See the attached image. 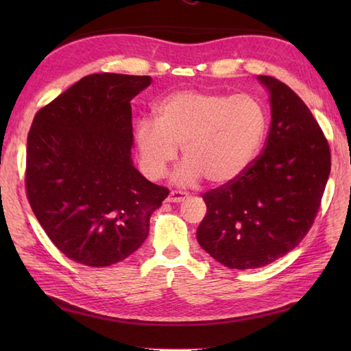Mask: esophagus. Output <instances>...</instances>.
<instances>
[{
	"label": "esophagus",
	"mask_w": 351,
	"mask_h": 351,
	"mask_svg": "<svg viewBox=\"0 0 351 351\" xmlns=\"http://www.w3.org/2000/svg\"><path fill=\"white\" fill-rule=\"evenodd\" d=\"M187 198V192H184V190H171L170 195H169V201L170 203H181Z\"/></svg>",
	"instance_id": "1"
}]
</instances>
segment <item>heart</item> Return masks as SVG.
Listing matches in <instances>:
<instances>
[{
	"label": "heart",
	"mask_w": 351,
	"mask_h": 351,
	"mask_svg": "<svg viewBox=\"0 0 351 351\" xmlns=\"http://www.w3.org/2000/svg\"><path fill=\"white\" fill-rule=\"evenodd\" d=\"M268 130V112L252 94L180 91L164 99L156 121L141 119L134 127L139 164L159 180L181 147L184 162L175 180L193 184L206 178L223 184L247 169Z\"/></svg>",
	"instance_id": "b5f03b06"
}]
</instances>
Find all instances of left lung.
<instances>
[{"label": "left lung", "instance_id": "1", "mask_svg": "<svg viewBox=\"0 0 351 351\" xmlns=\"http://www.w3.org/2000/svg\"><path fill=\"white\" fill-rule=\"evenodd\" d=\"M271 94L265 147L247 169L203 193L207 212L197 240L230 269L261 268L305 239L316 219L331 170L322 128L283 82L258 75Z\"/></svg>", "mask_w": 351, "mask_h": 351}]
</instances>
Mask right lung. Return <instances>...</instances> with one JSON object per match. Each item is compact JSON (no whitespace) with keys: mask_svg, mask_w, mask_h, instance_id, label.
Instances as JSON below:
<instances>
[{"mask_svg":"<svg viewBox=\"0 0 351 351\" xmlns=\"http://www.w3.org/2000/svg\"><path fill=\"white\" fill-rule=\"evenodd\" d=\"M148 75L91 74L40 108L27 134L26 195L46 235L75 263L104 268L148 235L169 189L132 161V99Z\"/></svg>","mask_w":351,"mask_h":351,"instance_id":"right-lung-1","label":"right lung"}]
</instances>
